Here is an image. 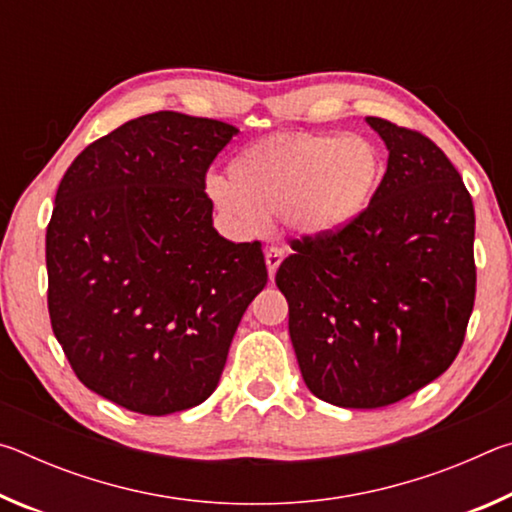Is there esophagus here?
Instances as JSON below:
<instances>
[{"label": "esophagus", "instance_id": "1", "mask_svg": "<svg viewBox=\"0 0 512 512\" xmlns=\"http://www.w3.org/2000/svg\"><path fill=\"white\" fill-rule=\"evenodd\" d=\"M266 268H268V275H271V280L275 277V271H277V266L282 264V259H284V250L282 248H268L266 250Z\"/></svg>", "mask_w": 512, "mask_h": 512}]
</instances>
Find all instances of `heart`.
<instances>
[{
  "label": "heart",
  "mask_w": 512,
  "mask_h": 512,
  "mask_svg": "<svg viewBox=\"0 0 512 512\" xmlns=\"http://www.w3.org/2000/svg\"><path fill=\"white\" fill-rule=\"evenodd\" d=\"M379 178L381 155L366 137L277 133L246 146L230 162V178H207L205 194L241 235L277 212L298 237L323 239L368 210Z\"/></svg>",
  "instance_id": "heart-1"
}]
</instances>
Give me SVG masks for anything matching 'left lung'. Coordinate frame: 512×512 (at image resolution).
<instances>
[{
    "mask_svg": "<svg viewBox=\"0 0 512 512\" xmlns=\"http://www.w3.org/2000/svg\"><path fill=\"white\" fill-rule=\"evenodd\" d=\"M388 167L357 221L277 268L302 379L341 409L404 400L452 366L474 307V205L422 133L366 117Z\"/></svg>",
    "mask_w": 512,
    "mask_h": 512,
    "instance_id": "obj_1",
    "label": "left lung"
}]
</instances>
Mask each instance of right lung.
I'll use <instances>...</instances> for the list:
<instances>
[{
  "label": "right lung",
  "mask_w": 512,
  "mask_h": 512,
  "mask_svg": "<svg viewBox=\"0 0 512 512\" xmlns=\"http://www.w3.org/2000/svg\"><path fill=\"white\" fill-rule=\"evenodd\" d=\"M239 131L153 112L92 142L47 228L49 318L69 366L144 415L205 402L239 320L266 287L262 244L216 232L205 173Z\"/></svg>",
  "instance_id": "right-lung-1"
}]
</instances>
